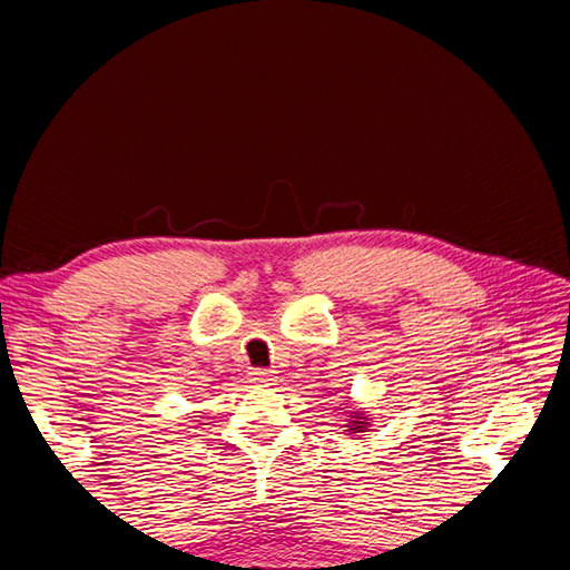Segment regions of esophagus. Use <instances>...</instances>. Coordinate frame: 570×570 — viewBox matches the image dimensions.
Returning a JSON list of instances; mask_svg holds the SVG:
<instances>
[{"label":"esophagus","instance_id":"1","mask_svg":"<svg viewBox=\"0 0 570 570\" xmlns=\"http://www.w3.org/2000/svg\"><path fill=\"white\" fill-rule=\"evenodd\" d=\"M250 377H254V382H272V372H268V370H254V372H250Z\"/></svg>","mask_w":570,"mask_h":570}]
</instances>
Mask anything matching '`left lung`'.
Returning a JSON list of instances; mask_svg holds the SVG:
<instances>
[{
	"label": "left lung",
	"instance_id": "left-lung-1",
	"mask_svg": "<svg viewBox=\"0 0 570 570\" xmlns=\"http://www.w3.org/2000/svg\"><path fill=\"white\" fill-rule=\"evenodd\" d=\"M356 428H362V422H360V424H356Z\"/></svg>",
	"mask_w": 570,
	"mask_h": 570
}]
</instances>
